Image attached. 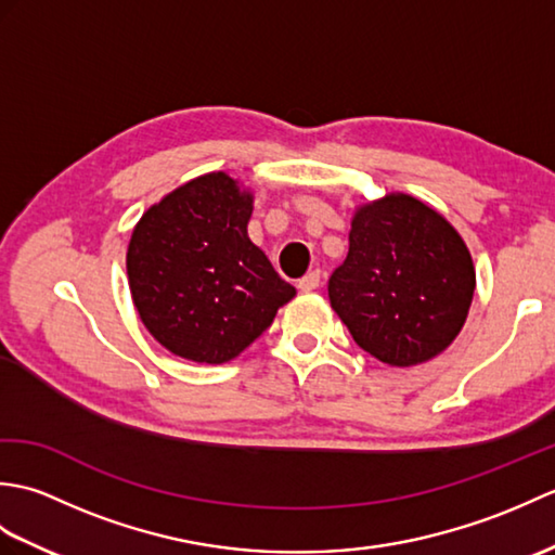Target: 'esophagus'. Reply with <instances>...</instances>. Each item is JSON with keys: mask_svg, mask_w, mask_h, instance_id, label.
<instances>
[{"mask_svg": "<svg viewBox=\"0 0 555 555\" xmlns=\"http://www.w3.org/2000/svg\"><path fill=\"white\" fill-rule=\"evenodd\" d=\"M320 284H322V274H320V269H314V271H308V274H305L298 281V288L305 291V293H310L314 288H320Z\"/></svg>", "mask_w": 555, "mask_h": 555, "instance_id": "obj_1", "label": "esophagus"}]
</instances>
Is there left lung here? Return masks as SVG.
I'll return each mask as SVG.
<instances>
[{
	"label": "left lung",
	"instance_id": "left-lung-1",
	"mask_svg": "<svg viewBox=\"0 0 555 555\" xmlns=\"http://www.w3.org/2000/svg\"><path fill=\"white\" fill-rule=\"evenodd\" d=\"M328 300L372 358L412 367L439 356L463 328L475 296L465 241L439 211L405 193L362 205Z\"/></svg>",
	"mask_w": 555,
	"mask_h": 555
}]
</instances>
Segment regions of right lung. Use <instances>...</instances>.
<instances>
[{
	"label": "right lung",
	"mask_w": 555,
	"mask_h": 555,
	"mask_svg": "<svg viewBox=\"0 0 555 555\" xmlns=\"http://www.w3.org/2000/svg\"><path fill=\"white\" fill-rule=\"evenodd\" d=\"M250 215L253 193L215 171L176 188L135 223L128 286L145 328L173 356L229 362L296 296L247 238Z\"/></svg>",
	"instance_id": "add662e5"
}]
</instances>
